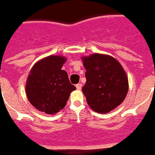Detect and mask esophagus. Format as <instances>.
Instances as JSON below:
<instances>
[{
	"instance_id": "34e87169",
	"label": "esophagus",
	"mask_w": 155,
	"mask_h": 155,
	"mask_svg": "<svg viewBox=\"0 0 155 155\" xmlns=\"http://www.w3.org/2000/svg\"><path fill=\"white\" fill-rule=\"evenodd\" d=\"M75 87H76L77 90H81L82 84H76V86H75Z\"/></svg>"
}]
</instances>
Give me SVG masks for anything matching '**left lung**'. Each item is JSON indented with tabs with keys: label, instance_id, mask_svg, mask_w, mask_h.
<instances>
[{
	"label": "left lung",
	"instance_id": "left-lung-1",
	"mask_svg": "<svg viewBox=\"0 0 155 155\" xmlns=\"http://www.w3.org/2000/svg\"><path fill=\"white\" fill-rule=\"evenodd\" d=\"M86 82L82 91L94 111L107 114L125 98L128 90L127 75L113 57L94 53L83 57Z\"/></svg>",
	"mask_w": 155,
	"mask_h": 155
}]
</instances>
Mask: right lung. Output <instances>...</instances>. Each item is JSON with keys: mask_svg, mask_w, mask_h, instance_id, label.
<instances>
[{"mask_svg": "<svg viewBox=\"0 0 155 155\" xmlns=\"http://www.w3.org/2000/svg\"><path fill=\"white\" fill-rule=\"evenodd\" d=\"M66 58L49 56L40 60L31 68L26 84L29 102L39 111L47 114L58 113L65 106L70 93L76 88L71 84L61 68Z\"/></svg>", "mask_w": 155, "mask_h": 155, "instance_id": "obj_1", "label": "right lung"}]
</instances>
